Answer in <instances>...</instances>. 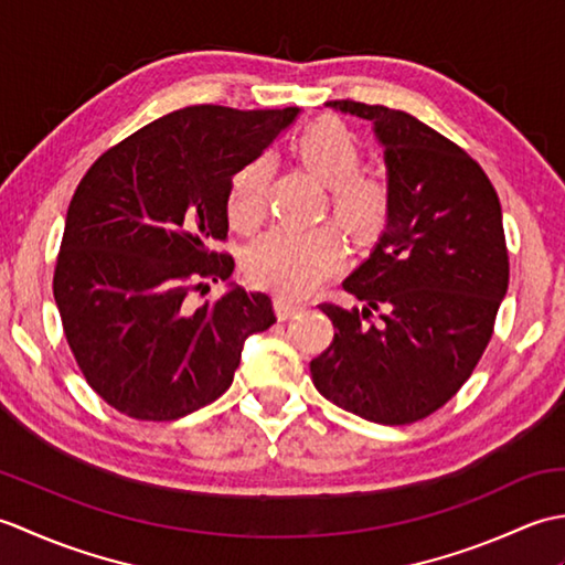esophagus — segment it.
Returning a JSON list of instances; mask_svg holds the SVG:
<instances>
[{
    "label": "esophagus",
    "mask_w": 565,
    "mask_h": 565,
    "mask_svg": "<svg viewBox=\"0 0 565 565\" xmlns=\"http://www.w3.org/2000/svg\"><path fill=\"white\" fill-rule=\"evenodd\" d=\"M274 310H276V318H279V320H289L291 316L301 313L303 303L291 301V298H286V296H276L274 298Z\"/></svg>",
    "instance_id": "esophagus-1"
}]
</instances>
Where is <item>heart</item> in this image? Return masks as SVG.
<instances>
[{"label":"heart","mask_w":565,"mask_h":565,"mask_svg":"<svg viewBox=\"0 0 565 565\" xmlns=\"http://www.w3.org/2000/svg\"><path fill=\"white\" fill-rule=\"evenodd\" d=\"M298 158L322 184L330 186L332 211L347 231L369 237L381 231L388 215V189L374 177L356 174L362 148L340 121H316L298 138ZM271 160H249L235 172L227 191V221L239 233H252L267 211ZM344 247L330 225L294 231L274 227L249 247L245 267L249 279L284 296H306L340 269Z\"/></svg>","instance_id":"b5f03b06"}]
</instances>
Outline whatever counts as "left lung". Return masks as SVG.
Segmentation results:
<instances>
[{
	"instance_id": "8db88e82",
	"label": "left lung",
	"mask_w": 565,
	"mask_h": 565,
	"mask_svg": "<svg viewBox=\"0 0 565 565\" xmlns=\"http://www.w3.org/2000/svg\"><path fill=\"white\" fill-rule=\"evenodd\" d=\"M374 126L388 189L386 227L344 279L359 308L322 303L332 344L310 362L330 403L371 423L407 425L471 376L508 294L502 211L481 164L405 111L328 102ZM379 309V323H369Z\"/></svg>"
}]
</instances>
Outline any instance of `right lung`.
Returning <instances> with one entry per match:
<instances>
[{"label": "right lung", "mask_w": 565, "mask_h": 565, "mask_svg": "<svg viewBox=\"0 0 565 565\" xmlns=\"http://www.w3.org/2000/svg\"><path fill=\"white\" fill-rule=\"evenodd\" d=\"M301 109L186 106L140 128L84 174L70 201L53 294L84 379L136 419H179L231 388L271 298L227 286V191Z\"/></svg>", "instance_id": "add662e5"}]
</instances>
